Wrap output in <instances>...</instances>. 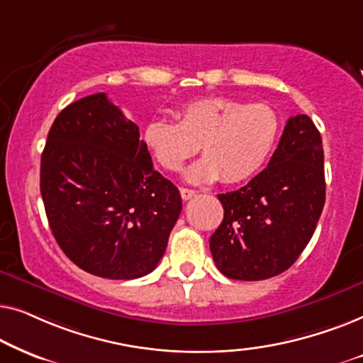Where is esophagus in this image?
Segmentation results:
<instances>
[{
    "mask_svg": "<svg viewBox=\"0 0 363 363\" xmlns=\"http://www.w3.org/2000/svg\"><path fill=\"white\" fill-rule=\"evenodd\" d=\"M180 195L183 200H191L193 196H195V190H190V188H180Z\"/></svg>",
    "mask_w": 363,
    "mask_h": 363,
    "instance_id": "obj_1",
    "label": "esophagus"
}]
</instances>
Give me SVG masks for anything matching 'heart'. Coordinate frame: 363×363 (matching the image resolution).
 I'll list each match as a JSON object with an SVG mask.
<instances>
[{
    "instance_id": "heart-1",
    "label": "heart",
    "mask_w": 363,
    "mask_h": 363,
    "mask_svg": "<svg viewBox=\"0 0 363 363\" xmlns=\"http://www.w3.org/2000/svg\"><path fill=\"white\" fill-rule=\"evenodd\" d=\"M281 121L267 104L230 97L195 99L177 111V122L155 118L143 142L163 170L178 172L200 148L203 157L185 172L190 183H240L251 178L274 150Z\"/></svg>"
}]
</instances>
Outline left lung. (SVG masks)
<instances>
[{
  "mask_svg": "<svg viewBox=\"0 0 363 363\" xmlns=\"http://www.w3.org/2000/svg\"><path fill=\"white\" fill-rule=\"evenodd\" d=\"M218 200L225 216L210 250L223 274L262 281L289 269L314 235L325 203L324 148L311 117H291L264 170Z\"/></svg>",
  "mask_w": 363,
  "mask_h": 363,
  "instance_id": "1",
  "label": "left lung"
}]
</instances>
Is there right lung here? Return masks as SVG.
I'll return each mask as SVG.
<instances>
[{"label": "right lung", "mask_w": 363, "mask_h": 363, "mask_svg": "<svg viewBox=\"0 0 363 363\" xmlns=\"http://www.w3.org/2000/svg\"><path fill=\"white\" fill-rule=\"evenodd\" d=\"M44 210L69 259L107 279L155 269L182 211L138 127L104 92L69 104L41 155Z\"/></svg>", "instance_id": "add662e5"}]
</instances>
